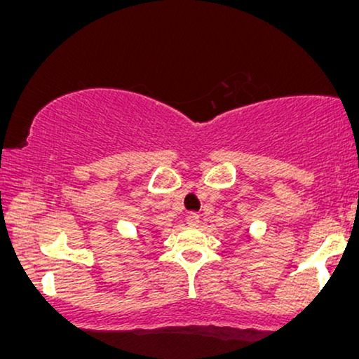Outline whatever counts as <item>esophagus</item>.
Returning <instances> with one entry per match:
<instances>
[{"instance_id": "esophagus-1", "label": "esophagus", "mask_w": 359, "mask_h": 359, "mask_svg": "<svg viewBox=\"0 0 359 359\" xmlns=\"http://www.w3.org/2000/svg\"><path fill=\"white\" fill-rule=\"evenodd\" d=\"M186 223H188L189 226H197L199 225V215H197L196 212H191L188 218H186Z\"/></svg>"}]
</instances>
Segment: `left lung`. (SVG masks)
Wrapping results in <instances>:
<instances>
[{"label":"left lung","mask_w":359,"mask_h":359,"mask_svg":"<svg viewBox=\"0 0 359 359\" xmlns=\"http://www.w3.org/2000/svg\"><path fill=\"white\" fill-rule=\"evenodd\" d=\"M254 241V236L249 233V230H246V243H252Z\"/></svg>","instance_id":"8db88e82"}]
</instances>
